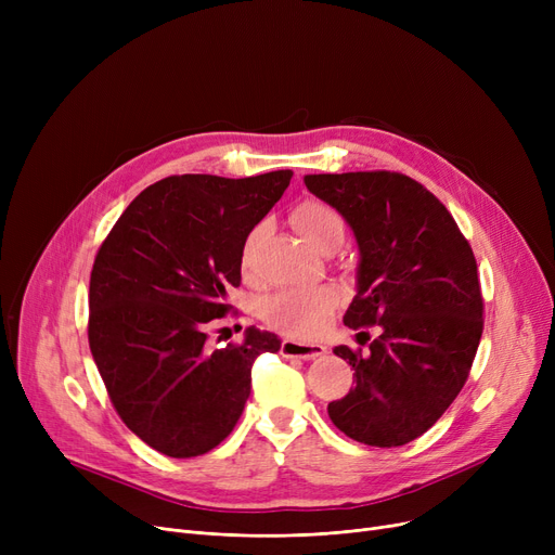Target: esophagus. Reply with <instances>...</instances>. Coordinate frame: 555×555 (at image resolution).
Returning <instances> with one entry per match:
<instances>
[{
  "mask_svg": "<svg viewBox=\"0 0 555 555\" xmlns=\"http://www.w3.org/2000/svg\"><path fill=\"white\" fill-rule=\"evenodd\" d=\"M324 353H326V348L322 344H306V341H295V339H283L281 341V356L283 358L314 360V358H322Z\"/></svg>",
  "mask_w": 555,
  "mask_h": 555,
  "instance_id": "1",
  "label": "esophagus"
}]
</instances>
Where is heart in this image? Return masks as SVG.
I'll list each match as a JSON object with an SVG mask.
<instances>
[{"label": "heart", "mask_w": 555, "mask_h": 555, "mask_svg": "<svg viewBox=\"0 0 555 555\" xmlns=\"http://www.w3.org/2000/svg\"><path fill=\"white\" fill-rule=\"evenodd\" d=\"M295 229L314 247L322 249L324 245H339L344 238V220L341 216L319 199H304L295 204L289 214ZM254 231L243 247V270L251 268V249L256 241ZM339 304V293L328 285H310V287H289L272 295L262 304V319L287 337H310L322 331L328 317Z\"/></svg>", "instance_id": "1"}]
</instances>
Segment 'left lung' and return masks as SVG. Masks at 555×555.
I'll list each match as a JSON object with an SVG mask.
<instances>
[{
  "instance_id": "left-lung-1",
  "label": "left lung",
  "mask_w": 555,
  "mask_h": 555,
  "mask_svg": "<svg viewBox=\"0 0 555 555\" xmlns=\"http://www.w3.org/2000/svg\"><path fill=\"white\" fill-rule=\"evenodd\" d=\"M304 182L341 214L358 243V295L344 324L380 326L366 353L333 348L356 369V387L328 404V416L358 443L404 446L468 380L483 331L475 254L441 199L406 175L324 172Z\"/></svg>"
}]
</instances>
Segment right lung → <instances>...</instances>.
I'll list each match as a JSON object with an SVG mask.
<instances>
[{
	"label": "right lung",
	"instance_id": "right-lung-1",
	"mask_svg": "<svg viewBox=\"0 0 555 555\" xmlns=\"http://www.w3.org/2000/svg\"><path fill=\"white\" fill-rule=\"evenodd\" d=\"M293 170L229 180L172 175L141 191L103 241L90 279L92 358L116 414L153 450L191 459L236 427L251 364L276 353L274 333L247 328L211 348L214 319L241 285L249 231L268 216Z\"/></svg>",
	"mask_w": 555,
	"mask_h": 555
}]
</instances>
